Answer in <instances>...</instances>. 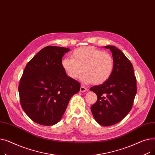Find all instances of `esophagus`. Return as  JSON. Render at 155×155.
<instances>
[{"mask_svg": "<svg viewBox=\"0 0 155 155\" xmlns=\"http://www.w3.org/2000/svg\"><path fill=\"white\" fill-rule=\"evenodd\" d=\"M80 91L81 92H86V91H87V88H86L85 87H84V86H81V87H80Z\"/></svg>", "mask_w": 155, "mask_h": 155, "instance_id": "esophagus-1", "label": "esophagus"}]
</instances>
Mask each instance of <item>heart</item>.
Masks as SVG:
<instances>
[{"label":"heart","mask_w":155,"mask_h":155,"mask_svg":"<svg viewBox=\"0 0 155 155\" xmlns=\"http://www.w3.org/2000/svg\"><path fill=\"white\" fill-rule=\"evenodd\" d=\"M62 68L71 79L76 80L82 74L81 81L85 84L101 85L110 78L114 62L110 54L93 46L78 48L61 62Z\"/></svg>","instance_id":"b5f03b06"}]
</instances>
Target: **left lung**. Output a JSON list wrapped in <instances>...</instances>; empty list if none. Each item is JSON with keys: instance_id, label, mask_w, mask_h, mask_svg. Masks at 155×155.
<instances>
[{"instance_id": "left-lung-1", "label": "left lung", "mask_w": 155, "mask_h": 155, "mask_svg": "<svg viewBox=\"0 0 155 155\" xmlns=\"http://www.w3.org/2000/svg\"><path fill=\"white\" fill-rule=\"evenodd\" d=\"M112 54L114 68L110 78L90 91L97 96L91 109L95 120L104 126L118 123L131 110L136 94V79L133 64L114 46H105Z\"/></svg>"}]
</instances>
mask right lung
<instances>
[{
    "mask_svg": "<svg viewBox=\"0 0 155 155\" xmlns=\"http://www.w3.org/2000/svg\"><path fill=\"white\" fill-rule=\"evenodd\" d=\"M69 48L48 46L26 64L19 85L20 102L29 117L41 125L53 126L61 120L80 84L70 78L61 62Z\"/></svg>",
    "mask_w": 155,
    "mask_h": 155,
    "instance_id": "obj_1",
    "label": "right lung"
}]
</instances>
